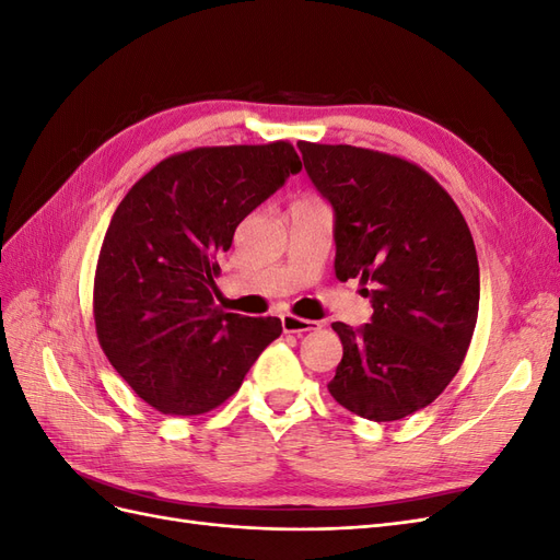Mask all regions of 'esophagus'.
I'll return each instance as SVG.
<instances>
[{"instance_id": "obj_1", "label": "esophagus", "mask_w": 560, "mask_h": 560, "mask_svg": "<svg viewBox=\"0 0 560 560\" xmlns=\"http://www.w3.org/2000/svg\"><path fill=\"white\" fill-rule=\"evenodd\" d=\"M282 329L284 334H306V331H317L319 329V322L313 319H303L296 315H282Z\"/></svg>"}]
</instances>
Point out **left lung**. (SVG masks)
I'll return each instance as SVG.
<instances>
[{"label":"left lung","instance_id":"8db88e82","mask_svg":"<svg viewBox=\"0 0 560 560\" xmlns=\"http://www.w3.org/2000/svg\"><path fill=\"white\" fill-rule=\"evenodd\" d=\"M334 210L336 278H360L366 325L334 322L343 360L331 397L387 422L425 409L460 369L479 315V261L465 217L418 165L350 144H296Z\"/></svg>","mask_w":560,"mask_h":560}]
</instances>
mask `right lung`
Wrapping results in <instances>:
<instances>
[{
	"mask_svg": "<svg viewBox=\"0 0 560 560\" xmlns=\"http://www.w3.org/2000/svg\"><path fill=\"white\" fill-rule=\"evenodd\" d=\"M301 161L290 142L202 147L161 161L118 202L100 249L97 341L135 395L171 416L238 393L278 317L214 306L217 257Z\"/></svg>",
	"mask_w": 560,
	"mask_h": 560,
	"instance_id": "1",
	"label": "right lung"
}]
</instances>
